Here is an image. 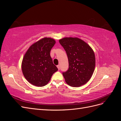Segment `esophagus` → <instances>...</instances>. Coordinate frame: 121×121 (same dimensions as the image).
Segmentation results:
<instances>
[{"instance_id": "esophagus-1", "label": "esophagus", "mask_w": 121, "mask_h": 121, "mask_svg": "<svg viewBox=\"0 0 121 121\" xmlns=\"http://www.w3.org/2000/svg\"><path fill=\"white\" fill-rule=\"evenodd\" d=\"M57 68L58 69V70H59V69H60V65H57Z\"/></svg>"}]
</instances>
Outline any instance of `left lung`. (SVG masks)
<instances>
[{
    "instance_id": "8db88e82",
    "label": "left lung",
    "mask_w": 121,
    "mask_h": 121,
    "mask_svg": "<svg viewBox=\"0 0 121 121\" xmlns=\"http://www.w3.org/2000/svg\"><path fill=\"white\" fill-rule=\"evenodd\" d=\"M67 53L69 69L63 73L65 82L72 87H80L86 84L92 76L95 66L93 50L82 40L65 37L59 40Z\"/></svg>"
}]
</instances>
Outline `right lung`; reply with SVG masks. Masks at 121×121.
Here are the masks:
<instances>
[{"mask_svg":"<svg viewBox=\"0 0 121 121\" xmlns=\"http://www.w3.org/2000/svg\"><path fill=\"white\" fill-rule=\"evenodd\" d=\"M55 43L53 39L43 38L32 45L25 53L22 69L25 78L32 85H46L53 73L58 70L50 55Z\"/></svg>","mask_w":121,"mask_h":121,"instance_id":"right-lung-1","label":"right lung"}]
</instances>
